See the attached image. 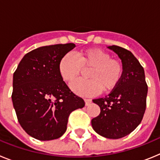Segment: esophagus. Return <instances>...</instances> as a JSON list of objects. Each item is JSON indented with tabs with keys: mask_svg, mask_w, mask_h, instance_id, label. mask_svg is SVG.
Wrapping results in <instances>:
<instances>
[{
	"mask_svg": "<svg viewBox=\"0 0 160 160\" xmlns=\"http://www.w3.org/2000/svg\"><path fill=\"white\" fill-rule=\"evenodd\" d=\"M91 102H92V100L91 99H89V98H86L85 99V103H86V106H89L91 103Z\"/></svg>",
	"mask_w": 160,
	"mask_h": 160,
	"instance_id": "esophagus-1",
	"label": "esophagus"
}]
</instances>
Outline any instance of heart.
Instances as JSON below:
<instances>
[{
	"label": "heart",
	"mask_w": 160,
	"mask_h": 160,
	"mask_svg": "<svg viewBox=\"0 0 160 160\" xmlns=\"http://www.w3.org/2000/svg\"><path fill=\"white\" fill-rule=\"evenodd\" d=\"M111 54L100 49H89L76 57L71 53L65 54L59 61L58 70L64 81L71 82L82 69L90 70L86 77L88 80H77L71 85L72 90L82 96H94L110 92L116 88L123 75V66L119 61L111 58Z\"/></svg>",
	"instance_id": "obj_1"
}]
</instances>
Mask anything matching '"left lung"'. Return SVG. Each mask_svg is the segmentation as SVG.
<instances>
[{
  "label": "left lung",
  "instance_id": "8db88e82",
  "mask_svg": "<svg viewBox=\"0 0 160 160\" xmlns=\"http://www.w3.org/2000/svg\"><path fill=\"white\" fill-rule=\"evenodd\" d=\"M107 48L122 60L123 75L108 95L93 100L101 111L91 124L98 135L117 139L129 135L140 124L146 110L148 85L143 68L131 51L118 46Z\"/></svg>",
  "mask_w": 160,
  "mask_h": 160
}]
</instances>
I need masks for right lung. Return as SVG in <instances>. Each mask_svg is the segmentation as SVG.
Listing matches in <instances>:
<instances>
[{
    "label": "right lung",
    "mask_w": 160,
    "mask_h": 160,
    "mask_svg": "<svg viewBox=\"0 0 160 160\" xmlns=\"http://www.w3.org/2000/svg\"><path fill=\"white\" fill-rule=\"evenodd\" d=\"M73 43L42 46L20 62L12 78V101L18 122L28 135L42 141L60 138L69 115L85 102L61 77L59 61Z\"/></svg>",
    "instance_id": "1"
}]
</instances>
